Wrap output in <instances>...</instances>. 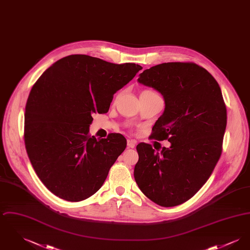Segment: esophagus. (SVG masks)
Segmentation results:
<instances>
[{"instance_id":"esophagus-1","label":"esophagus","mask_w":250,"mask_h":250,"mask_svg":"<svg viewBox=\"0 0 250 250\" xmlns=\"http://www.w3.org/2000/svg\"><path fill=\"white\" fill-rule=\"evenodd\" d=\"M136 144H137L136 141H134V140H127V146L129 148H134L136 146Z\"/></svg>"}]
</instances>
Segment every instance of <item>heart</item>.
<instances>
[{
    "label": "heart",
    "mask_w": 250,
    "mask_h": 250,
    "mask_svg": "<svg viewBox=\"0 0 250 250\" xmlns=\"http://www.w3.org/2000/svg\"><path fill=\"white\" fill-rule=\"evenodd\" d=\"M149 92H150V91H149Z\"/></svg>",
    "instance_id": "b5f03b06"
}]
</instances>
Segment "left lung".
<instances>
[{
	"label": "left lung",
	"mask_w": 250,
	"mask_h": 250,
	"mask_svg": "<svg viewBox=\"0 0 250 250\" xmlns=\"http://www.w3.org/2000/svg\"><path fill=\"white\" fill-rule=\"evenodd\" d=\"M138 83L163 96L165 108L151 137L167 139L170 146L158 153L138 144L135 181L152 202L176 206L202 188L220 157L227 125L222 93L214 77L193 62L157 64L141 73Z\"/></svg>",
	"instance_id": "obj_1"
}]
</instances>
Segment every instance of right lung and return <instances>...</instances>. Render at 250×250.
<instances>
[{
  "mask_svg": "<svg viewBox=\"0 0 250 250\" xmlns=\"http://www.w3.org/2000/svg\"><path fill=\"white\" fill-rule=\"evenodd\" d=\"M142 69L74 54L37 80L26 104L24 139L37 176L54 195L81 202L102 187L126 140L117 133L91 137L93 114L107 112L113 95Z\"/></svg>",
  "mask_w": 250,
  "mask_h": 250,
  "instance_id": "right-lung-1",
  "label": "right lung"
}]
</instances>
